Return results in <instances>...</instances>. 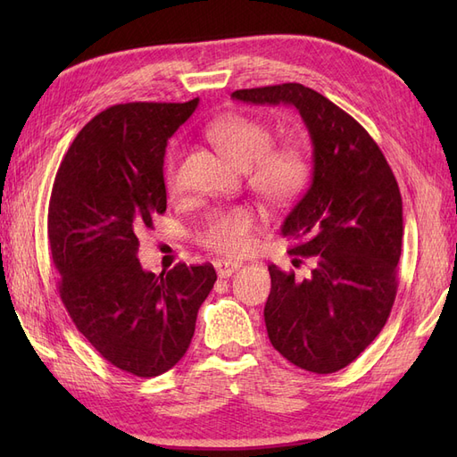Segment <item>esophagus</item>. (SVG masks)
I'll list each match as a JSON object with an SVG mask.
<instances>
[{
  "instance_id": "1",
  "label": "esophagus",
  "mask_w": 457,
  "mask_h": 457,
  "mask_svg": "<svg viewBox=\"0 0 457 457\" xmlns=\"http://www.w3.org/2000/svg\"><path fill=\"white\" fill-rule=\"evenodd\" d=\"M213 265H215V270L219 274V278H228V276H232L234 272H237L242 267V262H238V261H227V259H217Z\"/></svg>"
}]
</instances>
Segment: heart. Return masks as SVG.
Segmentation results:
<instances>
[{
    "label": "heart",
    "mask_w": 457,
    "mask_h": 457,
    "mask_svg": "<svg viewBox=\"0 0 457 457\" xmlns=\"http://www.w3.org/2000/svg\"><path fill=\"white\" fill-rule=\"evenodd\" d=\"M205 135L240 170L247 185L272 205L294 202L309 179L307 154L297 145L272 146V129L257 118L244 114L223 116L205 128ZM179 150L171 148L163 162V181L177 187ZM257 213L247 205L228 207L207 215L198 232V242L210 252L238 257L252 252Z\"/></svg>",
    "instance_id": "1"
}]
</instances>
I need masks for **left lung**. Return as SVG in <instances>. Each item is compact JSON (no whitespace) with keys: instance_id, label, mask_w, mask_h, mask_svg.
Wrapping results in <instances>:
<instances>
[{"instance_id":"8db88e82","label":"left lung","mask_w":457,"mask_h":457,"mask_svg":"<svg viewBox=\"0 0 457 457\" xmlns=\"http://www.w3.org/2000/svg\"><path fill=\"white\" fill-rule=\"evenodd\" d=\"M252 104H292L312 143V181L282 225L307 278L276 265L265 324L272 347L312 373L349 366L379 336L396 297L403 198L378 143L337 104L301 84L234 91ZM301 262L303 259H295Z\"/></svg>"}]
</instances>
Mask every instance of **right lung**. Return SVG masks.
Instances as JSON below:
<instances>
[{
  "instance_id": "right-lung-1",
  "label": "right lung",
  "mask_w": 457,
  "mask_h": 457,
  "mask_svg": "<svg viewBox=\"0 0 457 457\" xmlns=\"http://www.w3.org/2000/svg\"><path fill=\"white\" fill-rule=\"evenodd\" d=\"M198 106L126 103L78 133L53 183L47 234L59 294L76 328L104 361L156 378L185 356L213 265L141 267L139 237L165 212L168 139Z\"/></svg>"
}]
</instances>
